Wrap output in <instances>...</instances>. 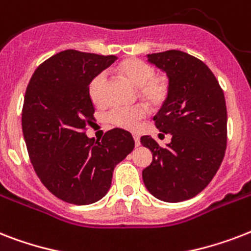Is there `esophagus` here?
Instances as JSON below:
<instances>
[{"instance_id": "esophagus-1", "label": "esophagus", "mask_w": 251, "mask_h": 251, "mask_svg": "<svg viewBox=\"0 0 251 251\" xmlns=\"http://www.w3.org/2000/svg\"><path fill=\"white\" fill-rule=\"evenodd\" d=\"M134 142H135V146H141V138H139V135H137V134H134Z\"/></svg>"}]
</instances>
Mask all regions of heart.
Returning a JSON list of instances; mask_svg holds the SVG:
<instances>
[{"mask_svg": "<svg viewBox=\"0 0 251 251\" xmlns=\"http://www.w3.org/2000/svg\"><path fill=\"white\" fill-rule=\"evenodd\" d=\"M120 72L138 87L139 96L150 105H160L169 92V80L165 75H155V69L147 62L138 58H130L120 65ZM106 74L99 73L88 84V95L95 104H101L105 98ZM147 116L143 105L133 108H113L106 114L110 125L125 130H135L141 121Z\"/></svg>", "mask_w": 251, "mask_h": 251, "instance_id": "heart-1", "label": "heart"}]
</instances>
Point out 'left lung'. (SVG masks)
I'll return each mask as SVG.
<instances>
[{
	"label": "left lung",
	"mask_w": 251,
	"mask_h": 251,
	"mask_svg": "<svg viewBox=\"0 0 251 251\" xmlns=\"http://www.w3.org/2000/svg\"><path fill=\"white\" fill-rule=\"evenodd\" d=\"M146 57L169 80L168 96L153 121L172 139L160 147L150 135L141 138L152 152V163L142 177L155 198L182 202L199 194L222 164L226 149V99L208 66L194 56L167 50Z\"/></svg>",
	"instance_id": "8db88e82"
}]
</instances>
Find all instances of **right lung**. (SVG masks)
<instances>
[{
	"instance_id": "obj_1",
	"label": "right lung",
	"mask_w": 251,
	"mask_h": 251,
	"mask_svg": "<svg viewBox=\"0 0 251 251\" xmlns=\"http://www.w3.org/2000/svg\"><path fill=\"white\" fill-rule=\"evenodd\" d=\"M116 60L68 49L43 62L25 90L22 130L29 159L44 186L65 202L100 201L114 167L135 145L124 129L106 131L101 141L84 133L95 120L88 84Z\"/></svg>"
}]
</instances>
